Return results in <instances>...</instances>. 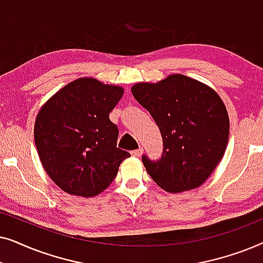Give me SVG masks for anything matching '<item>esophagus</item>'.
Masks as SVG:
<instances>
[{"instance_id":"34e87169","label":"esophagus","mask_w":263,"mask_h":263,"mask_svg":"<svg viewBox=\"0 0 263 263\" xmlns=\"http://www.w3.org/2000/svg\"><path fill=\"white\" fill-rule=\"evenodd\" d=\"M142 153H143V148H139V149L133 151V152H132V156H133V157H140V156H141Z\"/></svg>"}]
</instances>
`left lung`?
Segmentation results:
<instances>
[{
	"instance_id": "obj_1",
	"label": "left lung",
	"mask_w": 263,
	"mask_h": 263,
	"mask_svg": "<svg viewBox=\"0 0 263 263\" xmlns=\"http://www.w3.org/2000/svg\"><path fill=\"white\" fill-rule=\"evenodd\" d=\"M134 98L160 129V160L142 163L154 182L167 193L199 188L224 157L230 121L224 102L213 88L182 74L132 87Z\"/></svg>"
}]
</instances>
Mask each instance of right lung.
<instances>
[{
  "mask_svg": "<svg viewBox=\"0 0 263 263\" xmlns=\"http://www.w3.org/2000/svg\"><path fill=\"white\" fill-rule=\"evenodd\" d=\"M123 92L121 86L80 78L41 107L34 122L35 147L45 172L63 192L97 196L130 157L117 148L118 128L109 118Z\"/></svg>",
  "mask_w": 263,
  "mask_h": 263,
  "instance_id": "right-lung-1",
  "label": "right lung"
}]
</instances>
